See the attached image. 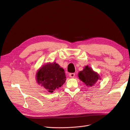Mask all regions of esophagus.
I'll return each instance as SVG.
<instances>
[{
	"label": "esophagus",
	"instance_id": "1",
	"mask_svg": "<svg viewBox=\"0 0 130 130\" xmlns=\"http://www.w3.org/2000/svg\"><path fill=\"white\" fill-rule=\"evenodd\" d=\"M75 73H70L69 74V76L71 78H74V76H75Z\"/></svg>",
	"mask_w": 130,
	"mask_h": 130
}]
</instances>
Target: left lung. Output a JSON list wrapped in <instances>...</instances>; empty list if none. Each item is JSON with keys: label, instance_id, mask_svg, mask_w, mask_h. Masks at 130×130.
I'll return each instance as SVG.
<instances>
[{"label": "left lung", "instance_id": "8db88e82", "mask_svg": "<svg viewBox=\"0 0 130 130\" xmlns=\"http://www.w3.org/2000/svg\"><path fill=\"white\" fill-rule=\"evenodd\" d=\"M78 76L79 79L88 87L94 86L98 80L101 79L99 74L87 65L84 67L83 71L78 73Z\"/></svg>", "mask_w": 130, "mask_h": 130}]
</instances>
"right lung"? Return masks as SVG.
<instances>
[{
  "mask_svg": "<svg viewBox=\"0 0 130 130\" xmlns=\"http://www.w3.org/2000/svg\"><path fill=\"white\" fill-rule=\"evenodd\" d=\"M36 78L38 84L50 93L61 87L66 80L64 69L56 62L47 63L43 65L37 71Z\"/></svg>",
  "mask_w": 130,
  "mask_h": 130,
  "instance_id": "add662e5",
  "label": "right lung"
}]
</instances>
